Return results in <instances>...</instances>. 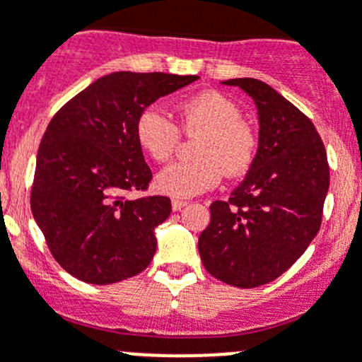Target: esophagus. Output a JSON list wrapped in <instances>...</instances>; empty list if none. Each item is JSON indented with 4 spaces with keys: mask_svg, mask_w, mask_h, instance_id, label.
<instances>
[{
    "mask_svg": "<svg viewBox=\"0 0 362 362\" xmlns=\"http://www.w3.org/2000/svg\"><path fill=\"white\" fill-rule=\"evenodd\" d=\"M184 206H187V202H182V199H173V202H171V208H173V211L182 210Z\"/></svg>",
    "mask_w": 362,
    "mask_h": 362,
    "instance_id": "esophagus-1",
    "label": "esophagus"
}]
</instances>
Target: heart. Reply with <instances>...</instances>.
<instances>
[{"mask_svg": "<svg viewBox=\"0 0 362 362\" xmlns=\"http://www.w3.org/2000/svg\"><path fill=\"white\" fill-rule=\"evenodd\" d=\"M182 129L202 134L196 160H182L163 168L156 187L173 198H192L218 185L222 175L242 177L249 171L257 152V136L242 110L229 98L206 90L189 98L178 107ZM136 141L152 159L164 163L173 156L180 131L158 107H148L138 115Z\"/></svg>", "mask_w": 362, "mask_h": 362, "instance_id": "obj_1", "label": "heart"}]
</instances>
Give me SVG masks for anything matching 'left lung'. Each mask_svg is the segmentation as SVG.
Listing matches in <instances>:
<instances>
[{
	"label": "left lung",
	"instance_id": "obj_1",
	"mask_svg": "<svg viewBox=\"0 0 362 362\" xmlns=\"http://www.w3.org/2000/svg\"><path fill=\"white\" fill-rule=\"evenodd\" d=\"M254 100L259 147L229 202L210 204L198 249L210 275L252 289L279 279L319 233L329 189L326 148L312 120L257 78L224 80Z\"/></svg>",
	"mask_w": 362,
	"mask_h": 362
}]
</instances>
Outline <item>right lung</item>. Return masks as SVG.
I'll list each match as a JSON object with an SVG mask.
<instances>
[{"label": "right lung", "mask_w": 362, "mask_h": 362, "mask_svg": "<svg viewBox=\"0 0 362 362\" xmlns=\"http://www.w3.org/2000/svg\"><path fill=\"white\" fill-rule=\"evenodd\" d=\"M198 75L115 71L54 115L36 156L31 210L54 259L82 282L108 286L138 275L158 249L156 228L170 217L166 196L145 191L151 168L136 119L156 100Z\"/></svg>", "instance_id": "1"}]
</instances>
